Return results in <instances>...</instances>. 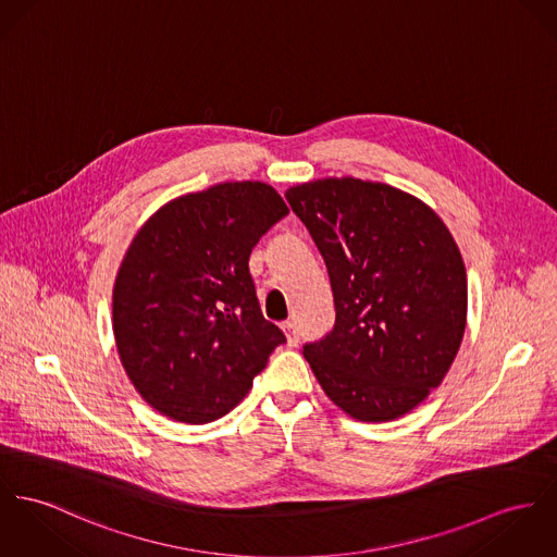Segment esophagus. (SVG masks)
I'll list each match as a JSON object with an SVG mask.
<instances>
[{"instance_id": "esophagus-1", "label": "esophagus", "mask_w": 557, "mask_h": 557, "mask_svg": "<svg viewBox=\"0 0 557 557\" xmlns=\"http://www.w3.org/2000/svg\"><path fill=\"white\" fill-rule=\"evenodd\" d=\"M282 329H284V333H286V339H288V345H297L299 343V331H297V324L295 322H284L282 324Z\"/></svg>"}]
</instances>
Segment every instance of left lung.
Returning <instances> with one entry per match:
<instances>
[{"instance_id": "1", "label": "left lung", "mask_w": 557, "mask_h": 557, "mask_svg": "<svg viewBox=\"0 0 557 557\" xmlns=\"http://www.w3.org/2000/svg\"><path fill=\"white\" fill-rule=\"evenodd\" d=\"M286 199L326 262L335 326L302 347L326 396L360 422H392L447 375L467 329V269L418 197L382 182L324 177Z\"/></svg>"}]
</instances>
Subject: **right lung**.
Masks as SVG:
<instances>
[{
	"label": "right lung",
	"mask_w": 557,
	"mask_h": 557,
	"mask_svg": "<svg viewBox=\"0 0 557 557\" xmlns=\"http://www.w3.org/2000/svg\"><path fill=\"white\" fill-rule=\"evenodd\" d=\"M288 208L264 182H224L150 215L121 262L112 329L139 396L182 424L226 416L284 333L262 318L248 260Z\"/></svg>",
	"instance_id": "right-lung-1"
}]
</instances>
